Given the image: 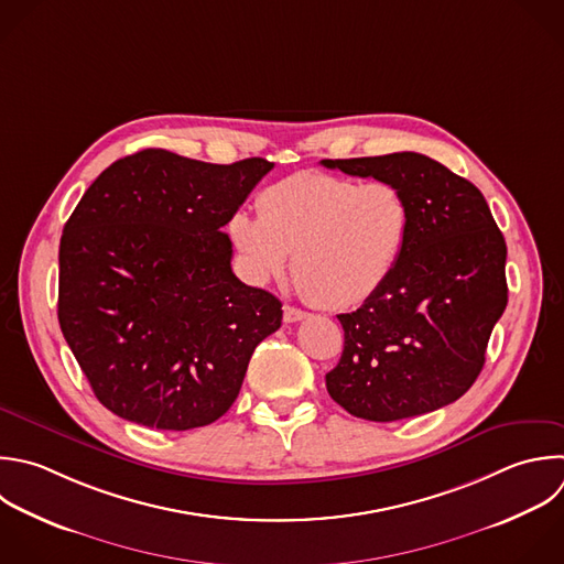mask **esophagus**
<instances>
[{
  "mask_svg": "<svg viewBox=\"0 0 564 564\" xmlns=\"http://www.w3.org/2000/svg\"><path fill=\"white\" fill-rule=\"evenodd\" d=\"M306 317H308V313H306V311L295 308V306H291V304H286V306H284V322H286V324L302 322V319H306Z\"/></svg>",
  "mask_w": 564,
  "mask_h": 564,
  "instance_id": "esophagus-1",
  "label": "esophagus"
}]
</instances>
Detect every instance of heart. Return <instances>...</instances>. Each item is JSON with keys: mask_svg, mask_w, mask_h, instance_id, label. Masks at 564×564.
Masks as SVG:
<instances>
[{"mask_svg": "<svg viewBox=\"0 0 564 564\" xmlns=\"http://www.w3.org/2000/svg\"><path fill=\"white\" fill-rule=\"evenodd\" d=\"M258 212H236L229 234L258 282L293 275L311 302L348 308L370 300L394 273L410 238L412 212L388 181L300 172L269 185Z\"/></svg>", "mask_w": 564, "mask_h": 564, "instance_id": "1", "label": "heart"}]
</instances>
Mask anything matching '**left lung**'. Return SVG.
Listing matches in <instances>:
<instances>
[{"mask_svg":"<svg viewBox=\"0 0 564 564\" xmlns=\"http://www.w3.org/2000/svg\"><path fill=\"white\" fill-rule=\"evenodd\" d=\"M322 165L399 185L412 212L390 280L337 315L344 352L326 375L328 394L352 416L381 423L456 401L480 375L507 306V247L482 194L416 152Z\"/></svg>","mask_w":564,"mask_h":564,"instance_id":"left-lung-1","label":"left lung"}]
</instances>
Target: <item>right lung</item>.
I'll list each match as a JSON object with an SVG mask.
<instances>
[{
	"label": "right lung",
	"mask_w": 564,
	"mask_h": 564,
	"mask_svg": "<svg viewBox=\"0 0 564 564\" xmlns=\"http://www.w3.org/2000/svg\"><path fill=\"white\" fill-rule=\"evenodd\" d=\"M273 170L167 150L112 163L68 218L59 324L97 399L156 430H192L236 401L282 302L240 282L223 227Z\"/></svg>",
	"instance_id": "add662e5"
}]
</instances>
